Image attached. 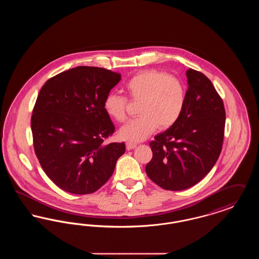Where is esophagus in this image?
Instances as JSON below:
<instances>
[{
	"instance_id": "34e87169",
	"label": "esophagus",
	"mask_w": 259,
	"mask_h": 259,
	"mask_svg": "<svg viewBox=\"0 0 259 259\" xmlns=\"http://www.w3.org/2000/svg\"><path fill=\"white\" fill-rule=\"evenodd\" d=\"M136 147H137V144H136V143H131V142L126 143V148H127L128 150L133 149V148H135Z\"/></svg>"
}]
</instances>
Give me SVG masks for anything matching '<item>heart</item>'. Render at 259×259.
I'll list each match as a JSON object with an SVG mask.
<instances>
[{
    "mask_svg": "<svg viewBox=\"0 0 259 259\" xmlns=\"http://www.w3.org/2000/svg\"><path fill=\"white\" fill-rule=\"evenodd\" d=\"M131 101H140L135 119L119 130V137L129 142H141L159 126L167 129L178 121L185 109L186 92L176 76L156 70H145L134 74L124 85ZM127 99L111 92L104 100V110L112 120L124 122L127 117Z\"/></svg>",
    "mask_w": 259,
    "mask_h": 259,
    "instance_id": "heart-1",
    "label": "heart"
}]
</instances>
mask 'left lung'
<instances>
[{"label": "left lung", "instance_id": "8db88e82", "mask_svg": "<svg viewBox=\"0 0 259 259\" xmlns=\"http://www.w3.org/2000/svg\"><path fill=\"white\" fill-rule=\"evenodd\" d=\"M185 109L178 121L149 143L152 158L148 178L166 190H184L198 184L222 152L225 127L222 99L209 78L189 69Z\"/></svg>", "mask_w": 259, "mask_h": 259}]
</instances>
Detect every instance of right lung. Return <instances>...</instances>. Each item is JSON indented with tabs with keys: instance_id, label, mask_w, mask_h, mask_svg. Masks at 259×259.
<instances>
[{
	"instance_id": "right-lung-1",
	"label": "right lung",
	"mask_w": 259,
	"mask_h": 259,
	"mask_svg": "<svg viewBox=\"0 0 259 259\" xmlns=\"http://www.w3.org/2000/svg\"><path fill=\"white\" fill-rule=\"evenodd\" d=\"M120 79L110 70L79 66L50 78L37 95L31 118L35 153L67 192L97 191L125 152L124 143L104 142L115 129L104 100Z\"/></svg>"
}]
</instances>
